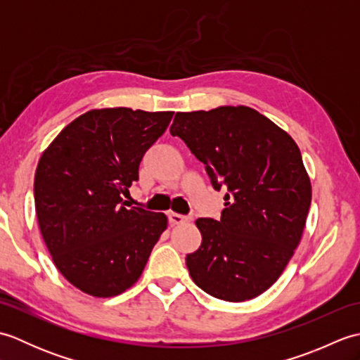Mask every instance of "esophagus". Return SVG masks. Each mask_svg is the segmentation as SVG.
<instances>
[{
    "label": "esophagus",
    "mask_w": 360,
    "mask_h": 360,
    "mask_svg": "<svg viewBox=\"0 0 360 360\" xmlns=\"http://www.w3.org/2000/svg\"><path fill=\"white\" fill-rule=\"evenodd\" d=\"M192 217H184V215H179V213H174L170 212L168 213V221H170L172 224H182V223H188V221H192Z\"/></svg>",
    "instance_id": "1"
}]
</instances>
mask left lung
<instances>
[{"label":"left lung","instance_id":"obj_1","mask_svg":"<svg viewBox=\"0 0 360 360\" xmlns=\"http://www.w3.org/2000/svg\"><path fill=\"white\" fill-rule=\"evenodd\" d=\"M170 133L205 165L213 187L226 190L221 219H196L202 241L186 258L190 277L219 300L263 294L307 224L312 190L297 143L244 105L176 112Z\"/></svg>","mask_w":360,"mask_h":360}]
</instances>
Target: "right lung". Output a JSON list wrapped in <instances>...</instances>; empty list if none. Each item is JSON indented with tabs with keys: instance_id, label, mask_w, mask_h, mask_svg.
Returning <instances> with one entry per match:
<instances>
[{
	"instance_id": "obj_1",
	"label": "right lung",
	"mask_w": 360,
	"mask_h": 360,
	"mask_svg": "<svg viewBox=\"0 0 360 360\" xmlns=\"http://www.w3.org/2000/svg\"><path fill=\"white\" fill-rule=\"evenodd\" d=\"M173 111L91 110L74 119L38 160L34 196L38 226L60 274L88 295L108 298L139 280L164 213L125 207L122 195L164 134Z\"/></svg>"
}]
</instances>
